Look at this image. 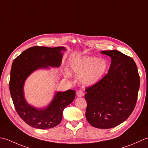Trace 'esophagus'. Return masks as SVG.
<instances>
[{"instance_id": "34e87169", "label": "esophagus", "mask_w": 148, "mask_h": 148, "mask_svg": "<svg viewBox=\"0 0 148 148\" xmlns=\"http://www.w3.org/2000/svg\"><path fill=\"white\" fill-rule=\"evenodd\" d=\"M84 93L82 91H78L77 92V96L78 97H82V96H84Z\"/></svg>"}]
</instances>
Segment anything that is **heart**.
I'll return each instance as SVG.
<instances>
[{
    "mask_svg": "<svg viewBox=\"0 0 148 148\" xmlns=\"http://www.w3.org/2000/svg\"><path fill=\"white\" fill-rule=\"evenodd\" d=\"M108 63L106 59L93 56H84L74 59L71 62V72L80 77V82L89 87L95 85L106 75Z\"/></svg>",
    "mask_w": 148,
    "mask_h": 148,
    "instance_id": "1",
    "label": "heart"
}]
</instances>
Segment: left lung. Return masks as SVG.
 <instances>
[{
    "instance_id": "1",
    "label": "left lung",
    "mask_w": 148,
    "mask_h": 148,
    "mask_svg": "<svg viewBox=\"0 0 148 148\" xmlns=\"http://www.w3.org/2000/svg\"><path fill=\"white\" fill-rule=\"evenodd\" d=\"M109 56L108 73L95 85L86 89V117L94 127L108 129L124 122L133 112L140 86L135 62L119 51H102Z\"/></svg>"
}]
</instances>
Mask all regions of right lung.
<instances>
[{"label": "right lung", "instance_id": "add662e5", "mask_svg": "<svg viewBox=\"0 0 148 148\" xmlns=\"http://www.w3.org/2000/svg\"><path fill=\"white\" fill-rule=\"evenodd\" d=\"M64 47H32L14 60L10 73V91L18 114L27 124L38 129L55 127L61 123L63 110L75 97L74 90L55 92L47 107L37 108L29 104L24 95V84L33 72L40 69L50 70L61 64Z\"/></svg>", "mask_w": 148, "mask_h": 148}]
</instances>
